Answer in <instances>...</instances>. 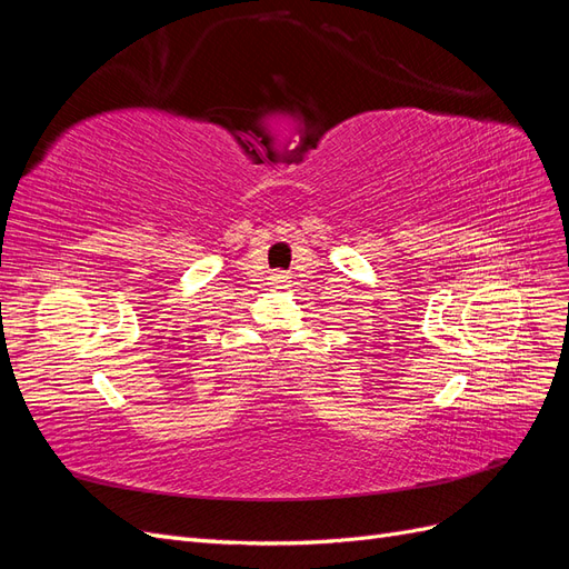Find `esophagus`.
I'll use <instances>...</instances> for the list:
<instances>
[{
	"mask_svg": "<svg viewBox=\"0 0 569 569\" xmlns=\"http://www.w3.org/2000/svg\"><path fill=\"white\" fill-rule=\"evenodd\" d=\"M274 282H284V280H274Z\"/></svg>",
	"mask_w": 569,
	"mask_h": 569,
	"instance_id": "esophagus-1",
	"label": "esophagus"
}]
</instances>
